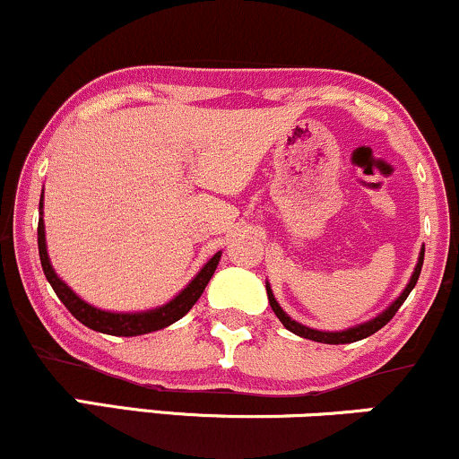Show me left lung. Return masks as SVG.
I'll return each instance as SVG.
<instances>
[{"mask_svg": "<svg viewBox=\"0 0 459 459\" xmlns=\"http://www.w3.org/2000/svg\"><path fill=\"white\" fill-rule=\"evenodd\" d=\"M423 255H425V251L421 249V255H419L417 268H414L411 283L406 285V290H403L400 299H397L395 303H393V305L389 307V309L382 311V314H380L378 317H374V320L365 322V325H359V326H354V328H348V331H342V333H322V331H314V328H307V326H303V325H299V322L292 320V317H290V316L285 314V311L281 309V307H279V303H277V300H274V296H273V292H271V285L266 283L268 303H271L274 316H277L279 320H281V325H283L285 328H288V331H292L294 335L305 337V339H311V342H320V343H352V342H359V339H365V337L374 335L376 331H380V328L385 326L386 322H391V317L397 314V309H400V307L403 305V300L408 299V294L412 292L414 285H417V279H419V274H421V266H423Z\"/></svg>", "mask_w": 459, "mask_h": 459, "instance_id": "8db88e82", "label": "left lung"}]
</instances>
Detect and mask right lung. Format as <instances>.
Returning a JSON list of instances; mask_svg holds the SVG:
<instances>
[{
    "label": "right lung",
    "instance_id": "obj_1",
    "mask_svg": "<svg viewBox=\"0 0 459 459\" xmlns=\"http://www.w3.org/2000/svg\"><path fill=\"white\" fill-rule=\"evenodd\" d=\"M38 253H40V264H42V271H45L47 281L51 283V288L56 290L57 299L66 305L70 314L77 317L81 325L91 328V331L107 333V335H116V337H134V335H145V333H152V331H160V328L174 325L176 320H180L182 316H186L188 309L197 303V299L202 296L204 290H206V285L210 279H212L214 271H217V264L221 260V251L214 253V255L208 260L206 266L197 273V277L193 279V281L188 283L174 300H169L167 305L159 307V309L143 311V314H111V311L96 309V307H91L85 303V300H81L79 296L57 277L56 271H53L51 262H48V255H47V245H45L42 199H40V219H38Z\"/></svg>",
    "mask_w": 459,
    "mask_h": 459
}]
</instances>
